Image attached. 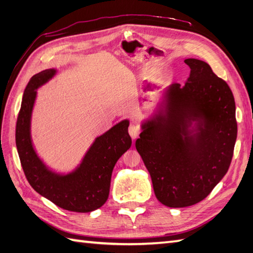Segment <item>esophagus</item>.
<instances>
[{"instance_id": "1", "label": "esophagus", "mask_w": 253, "mask_h": 253, "mask_svg": "<svg viewBox=\"0 0 253 253\" xmlns=\"http://www.w3.org/2000/svg\"><path fill=\"white\" fill-rule=\"evenodd\" d=\"M128 131H129V135L132 139H137L139 133H140V129H139V127L136 125H130L129 128H128Z\"/></svg>"}]
</instances>
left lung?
Instances as JSON below:
<instances>
[{
  "label": "left lung",
  "instance_id": "left-lung-1",
  "mask_svg": "<svg viewBox=\"0 0 253 253\" xmlns=\"http://www.w3.org/2000/svg\"><path fill=\"white\" fill-rule=\"evenodd\" d=\"M189 78L173 84L136 149L158 200L169 208L202 201L227 173L237 138L236 105L226 82L208 63L187 58Z\"/></svg>",
  "mask_w": 253,
  "mask_h": 253
}]
</instances>
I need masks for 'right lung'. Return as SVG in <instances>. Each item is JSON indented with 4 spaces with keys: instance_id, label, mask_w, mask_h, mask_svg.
Listing matches in <instances>:
<instances>
[{
    "instance_id": "right-lung-1",
    "label": "right lung",
    "mask_w": 253,
    "mask_h": 253,
    "mask_svg": "<svg viewBox=\"0 0 253 253\" xmlns=\"http://www.w3.org/2000/svg\"><path fill=\"white\" fill-rule=\"evenodd\" d=\"M55 74L54 68L45 69L27 84L16 123V147L26 178L38 193L67 211L87 213L101 208L109 198L113 169L131 146L129 121L124 120L96 137L75 170L68 174L52 171L32 146L30 122L37 89Z\"/></svg>"
}]
</instances>
